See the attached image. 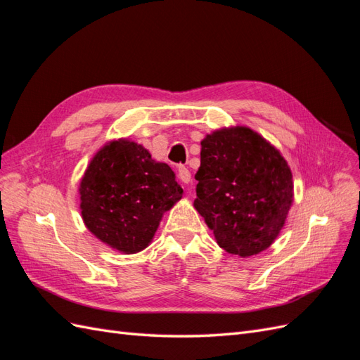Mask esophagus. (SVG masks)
<instances>
[{"instance_id":"34e87169","label":"esophagus","mask_w":360,"mask_h":360,"mask_svg":"<svg viewBox=\"0 0 360 360\" xmlns=\"http://www.w3.org/2000/svg\"><path fill=\"white\" fill-rule=\"evenodd\" d=\"M179 179L184 183L189 184L191 183V172L186 167H179Z\"/></svg>"}]
</instances>
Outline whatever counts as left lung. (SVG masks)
<instances>
[{"mask_svg": "<svg viewBox=\"0 0 360 360\" xmlns=\"http://www.w3.org/2000/svg\"><path fill=\"white\" fill-rule=\"evenodd\" d=\"M193 207L217 245L242 258L266 250L292 205V174L281 151L246 126L224 127L201 141Z\"/></svg>", "mask_w": 360, "mask_h": 360, "instance_id": "left-lung-1", "label": "left lung"}]
</instances>
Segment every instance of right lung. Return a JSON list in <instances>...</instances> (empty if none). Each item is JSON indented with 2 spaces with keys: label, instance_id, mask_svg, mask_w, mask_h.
<instances>
[{
  "label": "right lung",
  "instance_id": "1",
  "mask_svg": "<svg viewBox=\"0 0 360 360\" xmlns=\"http://www.w3.org/2000/svg\"><path fill=\"white\" fill-rule=\"evenodd\" d=\"M81 216L89 231L123 254L146 249L165 212L181 200L176 174L127 138L106 143L79 183Z\"/></svg>",
  "mask_w": 360,
  "mask_h": 360
}]
</instances>
